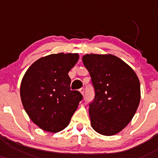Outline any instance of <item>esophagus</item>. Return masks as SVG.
<instances>
[{"label":"esophagus","instance_id":"esophagus-1","mask_svg":"<svg viewBox=\"0 0 158 158\" xmlns=\"http://www.w3.org/2000/svg\"><path fill=\"white\" fill-rule=\"evenodd\" d=\"M79 92H80V93L82 94H84V92H85V89L84 88H80V89H79Z\"/></svg>","mask_w":158,"mask_h":158}]
</instances>
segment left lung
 <instances>
[{"label":"left lung","mask_w":158,"mask_h":158,"mask_svg":"<svg viewBox=\"0 0 158 158\" xmlns=\"http://www.w3.org/2000/svg\"><path fill=\"white\" fill-rule=\"evenodd\" d=\"M82 61L95 92L89 104L92 128L100 135H116L131 122L138 108V77L131 67L111 54H86Z\"/></svg>","instance_id":"obj_1"}]
</instances>
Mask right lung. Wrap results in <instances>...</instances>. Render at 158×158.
<instances>
[{
	"label": "right lung",
	"mask_w": 158,
	"mask_h": 158,
	"mask_svg": "<svg viewBox=\"0 0 158 158\" xmlns=\"http://www.w3.org/2000/svg\"><path fill=\"white\" fill-rule=\"evenodd\" d=\"M77 53L51 54L38 59L23 76L20 88L27 114L40 128L59 132L68 126L82 99L70 90L68 73L79 60Z\"/></svg>",
	"instance_id": "right-lung-1"
}]
</instances>
